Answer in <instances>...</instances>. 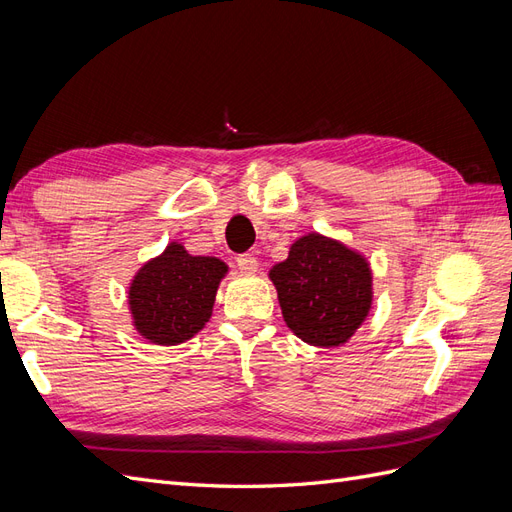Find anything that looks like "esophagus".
<instances>
[{"label":"esophagus","instance_id":"esophagus-1","mask_svg":"<svg viewBox=\"0 0 512 512\" xmlns=\"http://www.w3.org/2000/svg\"><path fill=\"white\" fill-rule=\"evenodd\" d=\"M237 265H239V269L243 271V273H256L258 271V260L252 256V254H241V256H237Z\"/></svg>","mask_w":512,"mask_h":512}]
</instances>
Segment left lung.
I'll return each instance as SVG.
<instances>
[{
	"label": "left lung",
	"instance_id": "left-lung-1",
	"mask_svg": "<svg viewBox=\"0 0 512 512\" xmlns=\"http://www.w3.org/2000/svg\"><path fill=\"white\" fill-rule=\"evenodd\" d=\"M269 280L288 329L312 346L346 344L374 301L367 258L320 232L294 241L288 258L269 271Z\"/></svg>",
	"mask_w": 512,
	"mask_h": 512
}]
</instances>
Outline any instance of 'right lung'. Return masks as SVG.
<instances>
[{
    "label": "right lung",
    "mask_w": 512,
    "mask_h": 512,
    "mask_svg": "<svg viewBox=\"0 0 512 512\" xmlns=\"http://www.w3.org/2000/svg\"><path fill=\"white\" fill-rule=\"evenodd\" d=\"M228 265L215 256H192L177 241L147 260L128 288L132 324L158 346L188 342L213 314Z\"/></svg>",
    "instance_id": "right-lung-1"
}]
</instances>
